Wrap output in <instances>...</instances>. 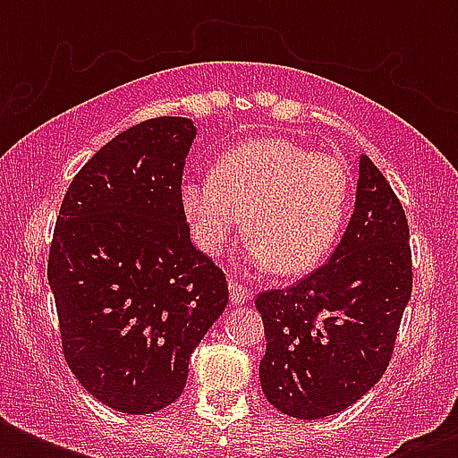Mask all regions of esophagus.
I'll return each instance as SVG.
<instances>
[{"label": "esophagus", "mask_w": 458, "mask_h": 458, "mask_svg": "<svg viewBox=\"0 0 458 458\" xmlns=\"http://www.w3.org/2000/svg\"><path fill=\"white\" fill-rule=\"evenodd\" d=\"M251 300V290L250 287L240 285V283H230V301L235 306H242Z\"/></svg>", "instance_id": "34e87169"}]
</instances>
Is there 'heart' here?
Returning <instances> with one entry per match:
<instances>
[{
  "mask_svg": "<svg viewBox=\"0 0 458 458\" xmlns=\"http://www.w3.org/2000/svg\"><path fill=\"white\" fill-rule=\"evenodd\" d=\"M349 194L344 161L293 140L261 138L230 147L207 178H187L180 208L201 254H221L244 218L251 264L301 276L333 251Z\"/></svg>",
  "mask_w": 458,
  "mask_h": 458,
  "instance_id": "b5f03b06",
  "label": "heart"
}]
</instances>
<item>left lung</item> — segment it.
I'll return each instance as SVG.
<instances>
[{
    "mask_svg": "<svg viewBox=\"0 0 458 458\" xmlns=\"http://www.w3.org/2000/svg\"><path fill=\"white\" fill-rule=\"evenodd\" d=\"M409 223L366 154L354 214L318 271L257 297L266 354L259 377L278 411L316 420L344 411L383 377L411 297Z\"/></svg>",
    "mask_w": 458,
    "mask_h": 458,
    "instance_id": "left-lung-1",
    "label": "left lung"
}]
</instances>
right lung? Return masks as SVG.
<instances>
[{
	"label": "right lung",
	"instance_id": "right-lung-1",
	"mask_svg": "<svg viewBox=\"0 0 458 458\" xmlns=\"http://www.w3.org/2000/svg\"><path fill=\"white\" fill-rule=\"evenodd\" d=\"M194 138L180 116L116 135L75 175L54 228L47 276L68 369L121 413L182 394L194 347L228 304L225 276L180 208Z\"/></svg>",
	"mask_w": 458,
	"mask_h": 458
}]
</instances>
